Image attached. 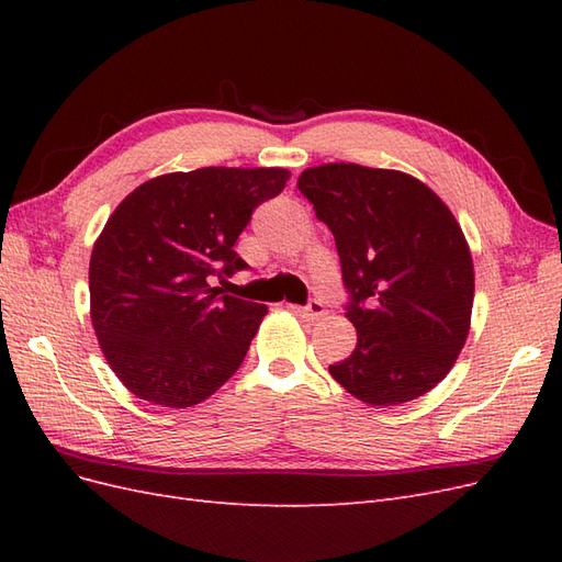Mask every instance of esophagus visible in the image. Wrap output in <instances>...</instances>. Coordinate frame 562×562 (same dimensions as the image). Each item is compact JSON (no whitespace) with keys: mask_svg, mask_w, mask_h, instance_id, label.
I'll return each instance as SVG.
<instances>
[{"mask_svg":"<svg viewBox=\"0 0 562 562\" xmlns=\"http://www.w3.org/2000/svg\"><path fill=\"white\" fill-rule=\"evenodd\" d=\"M295 312L300 314V316H304V318H310V321H316V318H321L323 314H326V304H323L321 300H312L307 307H295Z\"/></svg>","mask_w":562,"mask_h":562,"instance_id":"34e87169","label":"esophagus"}]
</instances>
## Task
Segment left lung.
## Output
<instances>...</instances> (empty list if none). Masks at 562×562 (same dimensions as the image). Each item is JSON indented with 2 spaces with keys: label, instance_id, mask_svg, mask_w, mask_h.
Instances as JSON below:
<instances>
[{
  "label": "left lung",
  "instance_id": "left-lung-1",
  "mask_svg": "<svg viewBox=\"0 0 562 562\" xmlns=\"http://www.w3.org/2000/svg\"><path fill=\"white\" fill-rule=\"evenodd\" d=\"M297 190L335 236L359 345L330 375L370 405L415 401L462 351L473 260L462 227L417 178L359 164L302 171Z\"/></svg>",
  "mask_w": 562,
  "mask_h": 562
}]
</instances>
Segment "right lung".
<instances>
[{
    "label": "right lung",
    "instance_id": "right-lung-1",
    "mask_svg": "<svg viewBox=\"0 0 562 562\" xmlns=\"http://www.w3.org/2000/svg\"><path fill=\"white\" fill-rule=\"evenodd\" d=\"M288 178L285 168L209 166L151 178L114 209L91 252V321L131 394L190 407L239 370L267 307L213 279L248 267L234 244Z\"/></svg>",
    "mask_w": 562,
    "mask_h": 562
}]
</instances>
